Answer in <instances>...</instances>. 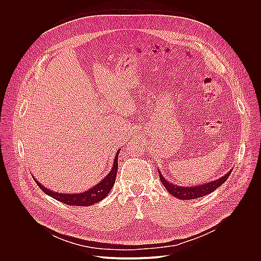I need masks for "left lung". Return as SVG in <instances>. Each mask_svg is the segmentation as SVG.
I'll return each mask as SVG.
<instances>
[{
  "instance_id": "8db88e82",
  "label": "left lung",
  "mask_w": 261,
  "mask_h": 261,
  "mask_svg": "<svg viewBox=\"0 0 261 261\" xmlns=\"http://www.w3.org/2000/svg\"><path fill=\"white\" fill-rule=\"evenodd\" d=\"M231 173H232V170L230 172H228L224 177H222L216 181L206 183V184L197 185V186H193V187L192 186L191 187H182V186H177L173 183L168 182L165 179V177H163L162 173L159 171L160 179H161L162 183L164 184V186L166 187V189L170 192V194H172L174 197H177L178 199H183V200L199 198V197L205 196V195L214 192L223 183H225L227 181V179L230 177Z\"/></svg>"
}]
</instances>
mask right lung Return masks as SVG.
<instances>
[{
    "label": "right lung",
    "instance_id": "1",
    "mask_svg": "<svg viewBox=\"0 0 261 261\" xmlns=\"http://www.w3.org/2000/svg\"><path fill=\"white\" fill-rule=\"evenodd\" d=\"M120 149L117 151L114 165L111 170V172L107 175L106 178H103L98 184L93 186L91 189L82 192V193H76V194H70V193H58L51 190H48L47 188L43 187L40 183H38L36 180L37 186L48 196L72 206H90L100 200H102L107 195L110 193V191L113 188V185L115 184L116 175L118 171V154Z\"/></svg>",
    "mask_w": 261,
    "mask_h": 261
}]
</instances>
